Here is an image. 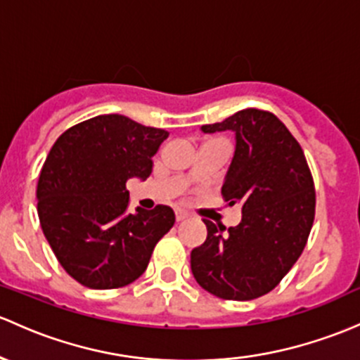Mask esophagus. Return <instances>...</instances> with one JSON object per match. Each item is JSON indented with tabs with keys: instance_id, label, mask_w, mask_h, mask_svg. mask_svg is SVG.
I'll list each match as a JSON object with an SVG mask.
<instances>
[{
	"instance_id": "34e87169",
	"label": "esophagus",
	"mask_w": 360,
	"mask_h": 360,
	"mask_svg": "<svg viewBox=\"0 0 360 360\" xmlns=\"http://www.w3.org/2000/svg\"><path fill=\"white\" fill-rule=\"evenodd\" d=\"M186 217H188V214H186V212H183V210H179V209L176 210V221H177V222L184 221V219H186Z\"/></svg>"
}]
</instances>
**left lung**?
<instances>
[{
	"label": "left lung",
	"instance_id": "obj_1",
	"mask_svg": "<svg viewBox=\"0 0 360 360\" xmlns=\"http://www.w3.org/2000/svg\"><path fill=\"white\" fill-rule=\"evenodd\" d=\"M203 132L233 131L236 150L222 198L241 205L226 231L203 219L207 240L191 252L196 283L224 300H253L281 283L307 245L316 190L300 143L272 112L245 108Z\"/></svg>",
	"mask_w": 360,
	"mask_h": 360
}]
</instances>
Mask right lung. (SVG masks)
Returning a JSON list of instances; mask_svg holds the SVG:
<instances>
[{"label":"right lung","mask_w":360,"mask_h":360,"mask_svg":"<svg viewBox=\"0 0 360 360\" xmlns=\"http://www.w3.org/2000/svg\"><path fill=\"white\" fill-rule=\"evenodd\" d=\"M167 136L108 113L69 127L51 146L37 181V214L60 266L82 286L131 285L176 222L167 205L129 214L126 190L131 177L150 176Z\"/></svg>","instance_id":"add662e5"}]
</instances>
